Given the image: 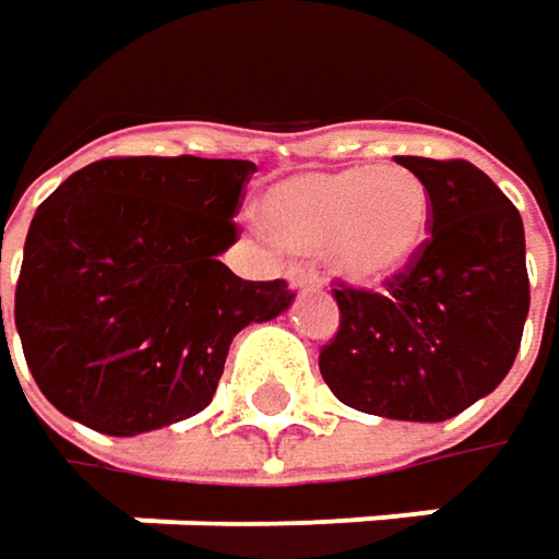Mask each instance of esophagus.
<instances>
[{
	"instance_id": "obj_1",
	"label": "esophagus",
	"mask_w": 559,
	"mask_h": 559,
	"mask_svg": "<svg viewBox=\"0 0 559 559\" xmlns=\"http://www.w3.org/2000/svg\"><path fill=\"white\" fill-rule=\"evenodd\" d=\"M290 287H297V290H323V278L313 269H294L290 272Z\"/></svg>"
}]
</instances>
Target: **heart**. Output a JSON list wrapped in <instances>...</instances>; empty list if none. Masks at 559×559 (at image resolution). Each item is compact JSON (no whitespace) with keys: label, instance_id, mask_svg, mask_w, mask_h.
<instances>
[{"label":"heart","instance_id":"obj_1","mask_svg":"<svg viewBox=\"0 0 559 559\" xmlns=\"http://www.w3.org/2000/svg\"><path fill=\"white\" fill-rule=\"evenodd\" d=\"M262 224L290 252H326L355 284H383L406 272L429 239L426 181L403 166L300 173L262 198Z\"/></svg>","mask_w":559,"mask_h":559}]
</instances>
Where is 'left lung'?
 <instances>
[{
	"mask_svg": "<svg viewBox=\"0 0 559 559\" xmlns=\"http://www.w3.org/2000/svg\"><path fill=\"white\" fill-rule=\"evenodd\" d=\"M396 163L429 188L431 236L383 294L338 281V332L320 374L358 413L444 423L492 393L519 355L532 304L525 227L474 163Z\"/></svg>",
	"mask_w": 559,
	"mask_h": 559,
	"instance_id": "8db88e82",
	"label": "left lung"
}]
</instances>
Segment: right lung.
<instances>
[{"mask_svg": "<svg viewBox=\"0 0 559 559\" xmlns=\"http://www.w3.org/2000/svg\"><path fill=\"white\" fill-rule=\"evenodd\" d=\"M252 173L246 159L111 156L37 207L15 330L63 416L118 438L181 423L214 400L233 335L290 307L284 278L242 281L217 259Z\"/></svg>", "mask_w": 559, "mask_h": 559, "instance_id": "obj_1", "label": "right lung"}]
</instances>
